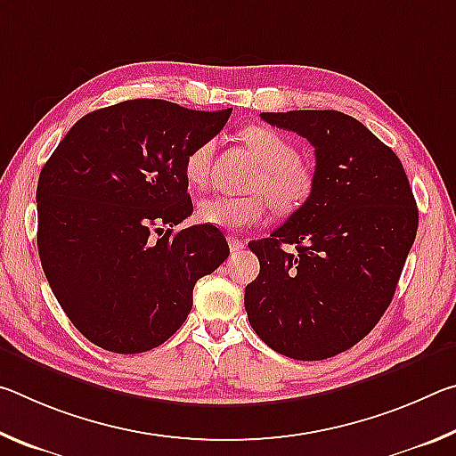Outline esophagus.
Instances as JSON below:
<instances>
[{
  "mask_svg": "<svg viewBox=\"0 0 456 456\" xmlns=\"http://www.w3.org/2000/svg\"><path fill=\"white\" fill-rule=\"evenodd\" d=\"M227 243H229V249L231 251H241L245 247L243 239H239L237 235H227Z\"/></svg>",
  "mask_w": 456,
  "mask_h": 456,
  "instance_id": "obj_1",
  "label": "esophagus"
}]
</instances>
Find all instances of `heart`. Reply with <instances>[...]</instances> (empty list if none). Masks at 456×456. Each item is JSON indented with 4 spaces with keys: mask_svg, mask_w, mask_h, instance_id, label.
<instances>
[{
    "mask_svg": "<svg viewBox=\"0 0 456 456\" xmlns=\"http://www.w3.org/2000/svg\"><path fill=\"white\" fill-rule=\"evenodd\" d=\"M241 138L257 163L264 167L251 183L253 195L207 197L197 207V217L207 225L239 229L264 219L267 199L277 213H296L312 199L315 175L312 167L299 160L297 146L267 126H247ZM215 154V141L197 144L184 159V176L195 189L209 183Z\"/></svg>",
    "mask_w": 456,
    "mask_h": 456,
    "instance_id": "1",
    "label": "heart"
}]
</instances>
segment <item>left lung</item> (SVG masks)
Instances as JSON below:
<instances>
[{
	"label": "left lung",
	"mask_w": 456,
	"mask_h": 456,
	"mask_svg": "<svg viewBox=\"0 0 456 456\" xmlns=\"http://www.w3.org/2000/svg\"><path fill=\"white\" fill-rule=\"evenodd\" d=\"M261 118L310 141L315 189L280 229L249 243L259 275L245 288L247 318L283 356L326 360L366 338L388 310L419 209L400 159L360 120L338 110Z\"/></svg>",
	"instance_id": "obj_1"
}]
</instances>
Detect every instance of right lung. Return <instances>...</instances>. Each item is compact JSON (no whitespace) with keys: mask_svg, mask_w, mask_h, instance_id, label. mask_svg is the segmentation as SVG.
<instances>
[{"mask_svg":"<svg viewBox=\"0 0 456 456\" xmlns=\"http://www.w3.org/2000/svg\"><path fill=\"white\" fill-rule=\"evenodd\" d=\"M229 117L231 108L126 100L82 117L44 165L36 191L44 273L98 348L141 354L165 344L187 320L195 283L229 257L217 227L163 231L192 213L184 159Z\"/></svg>","mask_w":456,"mask_h":456,"instance_id":"1","label":"right lung"}]
</instances>
